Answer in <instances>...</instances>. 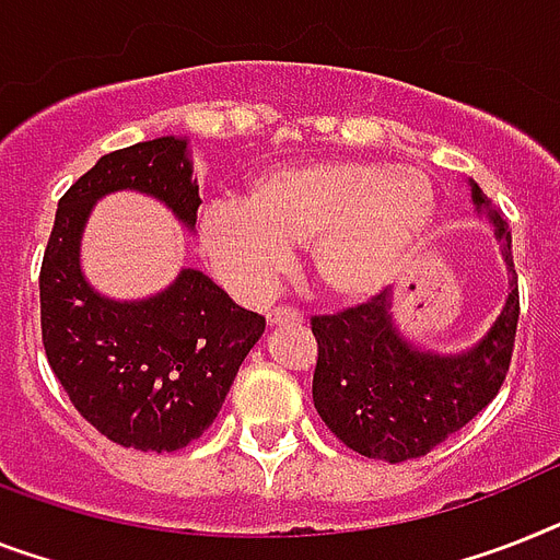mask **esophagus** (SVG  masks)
Segmentation results:
<instances>
[{
	"label": "esophagus",
	"mask_w": 560,
	"mask_h": 560,
	"mask_svg": "<svg viewBox=\"0 0 560 560\" xmlns=\"http://www.w3.org/2000/svg\"><path fill=\"white\" fill-rule=\"evenodd\" d=\"M302 319V313L293 311V307H284V304H281V307H272V311L267 313V322H270V325H299Z\"/></svg>",
	"instance_id": "esophagus-1"
}]
</instances>
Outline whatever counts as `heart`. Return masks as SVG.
<instances>
[{
	"mask_svg": "<svg viewBox=\"0 0 560 560\" xmlns=\"http://www.w3.org/2000/svg\"><path fill=\"white\" fill-rule=\"evenodd\" d=\"M438 209L431 177L417 166L307 161L267 170L244 201H218L198 221L207 265L235 293L261 295L307 247L316 288L357 304L394 279Z\"/></svg>",
	"mask_w": 560,
	"mask_h": 560,
	"instance_id": "b5f03b06",
	"label": "heart"
}]
</instances>
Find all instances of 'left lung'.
Masks as SVG:
<instances>
[{
    "label": "left lung",
    "mask_w": 560,
    "mask_h": 560,
    "mask_svg": "<svg viewBox=\"0 0 560 560\" xmlns=\"http://www.w3.org/2000/svg\"><path fill=\"white\" fill-rule=\"evenodd\" d=\"M477 212L489 215L509 270V299L489 334L463 353H431L402 339L390 293L334 316H313L319 345L313 406L348 448L371 460L402 463L429 454L483 411L506 380L515 348L517 272L506 218L471 184Z\"/></svg>",
    "instance_id": "left-lung-1"
}]
</instances>
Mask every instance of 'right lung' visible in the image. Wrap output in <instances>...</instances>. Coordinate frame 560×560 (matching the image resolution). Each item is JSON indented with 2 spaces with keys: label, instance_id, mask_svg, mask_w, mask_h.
Listing matches in <instances>:
<instances>
[{
  "label": "right lung",
  "instance_id": "right-lung-1",
  "mask_svg": "<svg viewBox=\"0 0 560 560\" xmlns=\"http://www.w3.org/2000/svg\"><path fill=\"white\" fill-rule=\"evenodd\" d=\"M152 195L192 230L198 180L189 143L154 138L103 154L59 198L39 270V319L48 365L94 429L140 452H175L212 425L265 316L244 311L201 270L177 272L140 302L100 295L80 270L91 207L108 192Z\"/></svg>",
  "mask_w": 560,
  "mask_h": 560
}]
</instances>
